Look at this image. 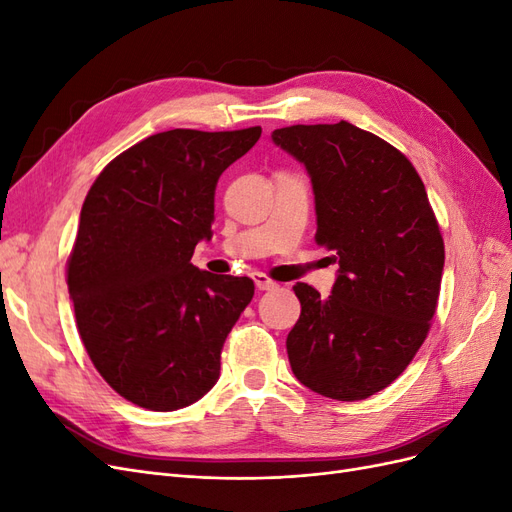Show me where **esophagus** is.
Segmentation results:
<instances>
[{
	"instance_id": "1",
	"label": "esophagus",
	"mask_w": 512,
	"mask_h": 512,
	"mask_svg": "<svg viewBox=\"0 0 512 512\" xmlns=\"http://www.w3.org/2000/svg\"><path fill=\"white\" fill-rule=\"evenodd\" d=\"M252 277H254V284H256L258 290H273V288H277V282H273L267 273L256 271V273H252Z\"/></svg>"
}]
</instances>
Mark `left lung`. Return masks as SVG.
Masks as SVG:
<instances>
[{"label":"left lung","instance_id":"left-lung-1","mask_svg":"<svg viewBox=\"0 0 512 512\" xmlns=\"http://www.w3.org/2000/svg\"><path fill=\"white\" fill-rule=\"evenodd\" d=\"M273 143L305 164L316 243L335 252L331 297L299 282L292 374L324 397L367 399L401 376L436 314L444 241L412 162L348 121L288 126Z\"/></svg>","mask_w":512,"mask_h":512}]
</instances>
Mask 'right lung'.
Returning a JSON list of instances; mask_svg holds the SVG:
<instances>
[{"instance_id":"obj_1","label":"right lung","mask_w":512,"mask_h":512,"mask_svg":"<svg viewBox=\"0 0 512 512\" xmlns=\"http://www.w3.org/2000/svg\"><path fill=\"white\" fill-rule=\"evenodd\" d=\"M260 132L147 136L108 162L85 196L66 271L76 329L100 376L136 406L179 410L220 378L254 282L190 260L211 237L220 175Z\"/></svg>"}]
</instances>
